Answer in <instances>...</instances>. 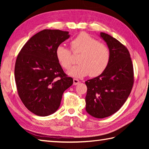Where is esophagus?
Masks as SVG:
<instances>
[{
    "mask_svg": "<svg viewBox=\"0 0 149 149\" xmlns=\"http://www.w3.org/2000/svg\"><path fill=\"white\" fill-rule=\"evenodd\" d=\"M73 81H74V85H77L80 83L79 81V79H74Z\"/></svg>",
    "mask_w": 149,
    "mask_h": 149,
    "instance_id": "1",
    "label": "esophagus"
}]
</instances>
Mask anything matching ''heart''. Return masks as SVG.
<instances>
[{
	"mask_svg": "<svg viewBox=\"0 0 149 149\" xmlns=\"http://www.w3.org/2000/svg\"><path fill=\"white\" fill-rule=\"evenodd\" d=\"M71 50L74 54H80L77 58L79 64L68 71L70 76L83 77L89 75L97 77L106 70L108 66L111 52L105 44L99 42L90 34L82 33L70 42ZM56 57L63 68L68 70L72 63L70 50L62 45L56 47Z\"/></svg>",
	"mask_w": 149,
	"mask_h": 149,
	"instance_id": "obj_1",
	"label": "heart"
}]
</instances>
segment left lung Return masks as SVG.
Segmentation results:
<instances>
[{
	"instance_id": "obj_1",
	"label": "left lung",
	"mask_w": 149,
	"mask_h": 149,
	"mask_svg": "<svg viewBox=\"0 0 149 149\" xmlns=\"http://www.w3.org/2000/svg\"><path fill=\"white\" fill-rule=\"evenodd\" d=\"M111 52L106 70L86 81V110L97 118L112 115L127 100L134 84L133 65L125 45L109 34L100 33Z\"/></svg>"
}]
</instances>
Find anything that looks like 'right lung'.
<instances>
[{
	"label": "right lung",
	"mask_w": 149,
	"mask_h": 149,
	"mask_svg": "<svg viewBox=\"0 0 149 149\" xmlns=\"http://www.w3.org/2000/svg\"><path fill=\"white\" fill-rule=\"evenodd\" d=\"M69 37L67 31L44 29L31 37L18 54L15 78L18 96L38 116L56 112L63 92L73 84L55 53L56 47Z\"/></svg>",
	"instance_id": "right-lung-1"
}]
</instances>
